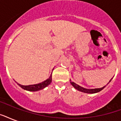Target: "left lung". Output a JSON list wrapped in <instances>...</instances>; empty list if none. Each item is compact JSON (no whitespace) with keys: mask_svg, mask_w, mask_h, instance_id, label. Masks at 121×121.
<instances>
[{"mask_svg":"<svg viewBox=\"0 0 121 121\" xmlns=\"http://www.w3.org/2000/svg\"><path fill=\"white\" fill-rule=\"evenodd\" d=\"M111 80L109 81V82H111ZM71 82V80H70ZM71 84L73 85V86H74V88H75L77 90H79L80 92H84V93H87V94H94V93H97V92H99L100 91H101L102 89L105 88V86H103L102 88H95V89H86V88H83L82 86H79L78 85L76 84L74 82H71ZM108 84V83H107Z\"/></svg>","mask_w":121,"mask_h":121,"instance_id":"left-lung-1","label":"left lung"}]
</instances>
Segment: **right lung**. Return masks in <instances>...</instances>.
<instances>
[{
  "label": "right lung",
  "instance_id": "add662e5",
  "mask_svg": "<svg viewBox=\"0 0 121 121\" xmlns=\"http://www.w3.org/2000/svg\"><path fill=\"white\" fill-rule=\"evenodd\" d=\"M51 77H52V75H50L49 78H48L46 80L44 81L43 82L40 83H38V84L36 85H20L19 83H17L19 85L21 88H22L24 90H28V91H38V90H41V89H43L44 88H45L46 86H47L48 85H49L51 82Z\"/></svg>",
  "mask_w": 121,
  "mask_h": 121
}]
</instances>
